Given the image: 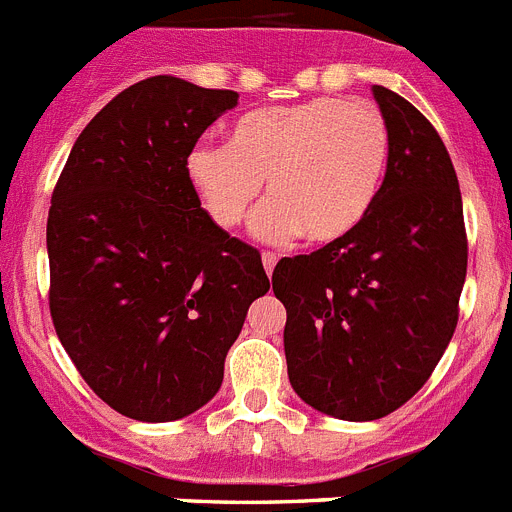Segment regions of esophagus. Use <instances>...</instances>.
I'll use <instances>...</instances> for the list:
<instances>
[{"label":"esophagus","instance_id":"1","mask_svg":"<svg viewBox=\"0 0 512 512\" xmlns=\"http://www.w3.org/2000/svg\"><path fill=\"white\" fill-rule=\"evenodd\" d=\"M261 261H264V269H266V274H269V277H271V271H274V266H277L279 256H277V253L264 251V253H261Z\"/></svg>","mask_w":512,"mask_h":512}]
</instances>
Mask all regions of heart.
I'll return each mask as SVG.
<instances>
[{
  "mask_svg": "<svg viewBox=\"0 0 512 512\" xmlns=\"http://www.w3.org/2000/svg\"><path fill=\"white\" fill-rule=\"evenodd\" d=\"M390 130L366 99L320 97L264 104L230 125L225 146L200 143L187 179L212 223L233 230L246 220L266 179L269 200L253 235L289 243H338L366 223L382 192Z\"/></svg>",
  "mask_w": 512,
  "mask_h": 512,
  "instance_id": "obj_1",
  "label": "heart"
}]
</instances>
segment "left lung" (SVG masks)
<instances>
[{
  "instance_id": "8db88e82",
  "label": "left lung",
  "mask_w": 512,
  "mask_h": 512,
  "mask_svg": "<svg viewBox=\"0 0 512 512\" xmlns=\"http://www.w3.org/2000/svg\"><path fill=\"white\" fill-rule=\"evenodd\" d=\"M372 92L390 130L372 215L343 241L282 259L271 277L287 307L289 382L341 420L384 418L428 382L467 277L459 179L441 135L405 97Z\"/></svg>"
}]
</instances>
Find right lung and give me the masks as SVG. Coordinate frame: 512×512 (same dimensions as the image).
<instances>
[{"mask_svg": "<svg viewBox=\"0 0 512 512\" xmlns=\"http://www.w3.org/2000/svg\"><path fill=\"white\" fill-rule=\"evenodd\" d=\"M235 104L176 76L138 81L81 130L53 189V328L94 395L133 420L207 405L269 292L261 253L217 228L187 179L189 151Z\"/></svg>", "mask_w": 512, "mask_h": 512, "instance_id": "1", "label": "right lung"}]
</instances>
